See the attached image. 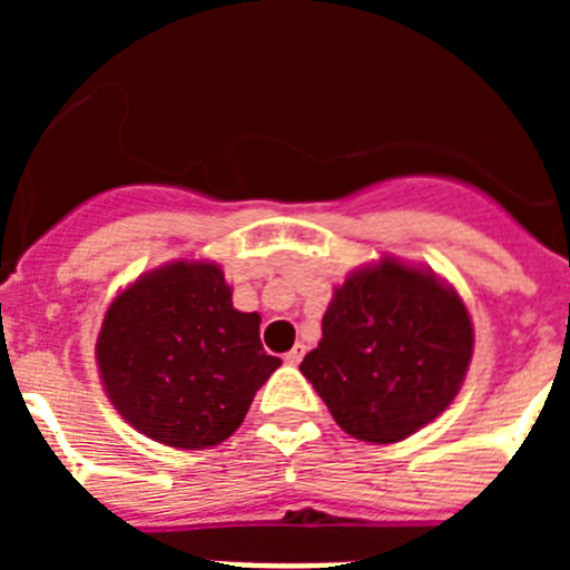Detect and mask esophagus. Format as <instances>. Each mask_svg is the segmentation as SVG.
<instances>
[{"instance_id":"1","label":"esophagus","mask_w":570,"mask_h":570,"mask_svg":"<svg viewBox=\"0 0 570 570\" xmlns=\"http://www.w3.org/2000/svg\"><path fill=\"white\" fill-rule=\"evenodd\" d=\"M302 356H305V345H296V347H291L288 354L282 356V360L288 362V365H299V362H302Z\"/></svg>"}]
</instances>
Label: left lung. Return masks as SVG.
<instances>
[{
    "label": "left lung",
    "instance_id": "1",
    "mask_svg": "<svg viewBox=\"0 0 570 570\" xmlns=\"http://www.w3.org/2000/svg\"><path fill=\"white\" fill-rule=\"evenodd\" d=\"M473 354L465 302L434 271L385 256L334 288L299 371L345 434L391 445L460 394Z\"/></svg>",
    "mask_w": 570,
    "mask_h": 570
}]
</instances>
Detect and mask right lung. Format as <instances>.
<instances>
[{
    "mask_svg": "<svg viewBox=\"0 0 570 570\" xmlns=\"http://www.w3.org/2000/svg\"><path fill=\"white\" fill-rule=\"evenodd\" d=\"M259 322L234 308L216 262H168L108 305L97 340L105 394L122 420L163 445H219L282 365L265 354Z\"/></svg>",
    "mask_w": 570,
    "mask_h": 570,
    "instance_id": "1",
    "label": "right lung"
}]
</instances>
